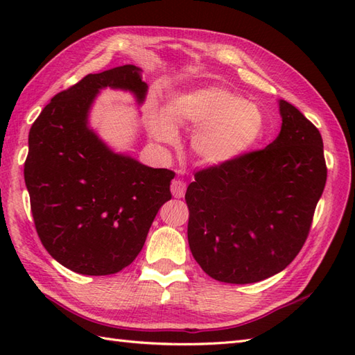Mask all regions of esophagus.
Wrapping results in <instances>:
<instances>
[{
  "instance_id": "esophagus-1",
  "label": "esophagus",
  "mask_w": 355,
  "mask_h": 355,
  "mask_svg": "<svg viewBox=\"0 0 355 355\" xmlns=\"http://www.w3.org/2000/svg\"><path fill=\"white\" fill-rule=\"evenodd\" d=\"M171 191L175 198H183L184 192H186V183L183 182V180H173L171 184Z\"/></svg>"
}]
</instances>
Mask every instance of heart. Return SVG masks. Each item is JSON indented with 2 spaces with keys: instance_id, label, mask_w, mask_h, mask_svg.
Segmentation results:
<instances>
[{
  "instance_id": "heart-1",
  "label": "heart",
  "mask_w": 355,
  "mask_h": 355,
  "mask_svg": "<svg viewBox=\"0 0 355 355\" xmlns=\"http://www.w3.org/2000/svg\"><path fill=\"white\" fill-rule=\"evenodd\" d=\"M175 125L197 128L191 146L202 164L220 168L235 163L258 146L266 132V117L254 102L223 87H202L169 101L166 112L149 123L153 139L177 141Z\"/></svg>"
}]
</instances>
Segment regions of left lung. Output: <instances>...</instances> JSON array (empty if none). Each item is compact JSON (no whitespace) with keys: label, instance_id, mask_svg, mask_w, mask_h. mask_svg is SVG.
<instances>
[{"label":"left lung","instance_id":"8db88e82","mask_svg":"<svg viewBox=\"0 0 355 355\" xmlns=\"http://www.w3.org/2000/svg\"><path fill=\"white\" fill-rule=\"evenodd\" d=\"M281 132L266 149L195 173L187 186V241L220 282L253 284L296 258L327 183L318 128L279 101Z\"/></svg>","mask_w":355,"mask_h":355}]
</instances>
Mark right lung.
Returning a JSON list of instances; mask_svg holds the SVG:
<instances>
[{"label":"right lung","instance_id":"right-lung-1","mask_svg":"<svg viewBox=\"0 0 355 355\" xmlns=\"http://www.w3.org/2000/svg\"><path fill=\"white\" fill-rule=\"evenodd\" d=\"M105 88L131 93L139 105L148 93L135 65L88 74L37 116L24 163L42 245L64 267L88 276L114 275L137 258L175 175L114 153L89 126V110Z\"/></svg>","mask_w":355,"mask_h":355}]
</instances>
